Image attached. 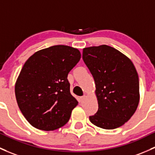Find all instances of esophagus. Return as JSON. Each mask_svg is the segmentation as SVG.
Wrapping results in <instances>:
<instances>
[{
    "label": "esophagus",
    "mask_w": 155,
    "mask_h": 155,
    "mask_svg": "<svg viewBox=\"0 0 155 155\" xmlns=\"http://www.w3.org/2000/svg\"><path fill=\"white\" fill-rule=\"evenodd\" d=\"M85 96H83V97H80V98H79V102H81V103H82L84 101V99H85Z\"/></svg>",
    "instance_id": "esophagus-1"
}]
</instances>
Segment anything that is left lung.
I'll return each instance as SVG.
<instances>
[{
    "label": "left lung",
    "instance_id": "8db88e82",
    "mask_svg": "<svg viewBox=\"0 0 155 155\" xmlns=\"http://www.w3.org/2000/svg\"><path fill=\"white\" fill-rule=\"evenodd\" d=\"M82 58L96 84L99 108L89 117L91 123L114 129L130 120L140 102L139 77L134 65L112 47L100 45L83 49Z\"/></svg>",
    "mask_w": 155,
    "mask_h": 155
}]
</instances>
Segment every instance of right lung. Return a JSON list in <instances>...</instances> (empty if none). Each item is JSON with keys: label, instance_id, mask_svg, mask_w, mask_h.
<instances>
[{"label": "right lung", "instance_id": "add662e5", "mask_svg": "<svg viewBox=\"0 0 155 155\" xmlns=\"http://www.w3.org/2000/svg\"><path fill=\"white\" fill-rule=\"evenodd\" d=\"M81 58L79 50L55 45L35 52L23 66L15 85L16 100L32 126L53 131L64 125L78 101L68 75Z\"/></svg>", "mask_w": 155, "mask_h": 155}]
</instances>
